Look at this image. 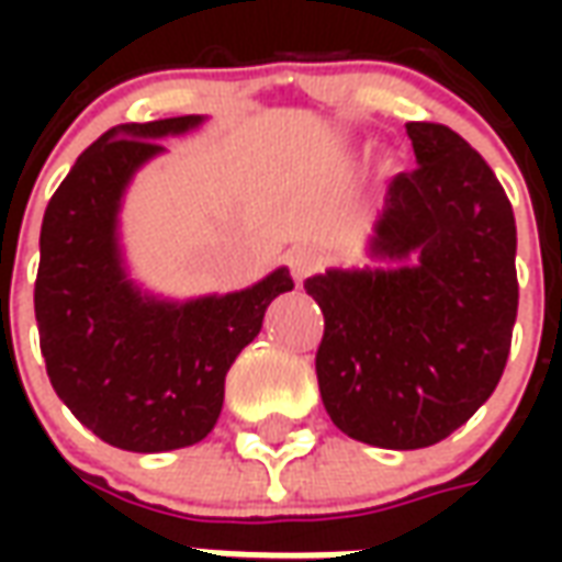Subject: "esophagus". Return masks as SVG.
I'll return each mask as SVG.
<instances>
[{
  "label": "esophagus",
  "instance_id": "esophagus-1",
  "mask_svg": "<svg viewBox=\"0 0 562 562\" xmlns=\"http://www.w3.org/2000/svg\"><path fill=\"white\" fill-rule=\"evenodd\" d=\"M316 268H318L316 249H310V246H294L292 252H289V270H292V277L297 282H304Z\"/></svg>",
  "mask_w": 562,
  "mask_h": 562
}]
</instances>
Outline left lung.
Returning a JSON list of instances; mask_svg holds the SVG:
<instances>
[{
	"instance_id": "1",
	"label": "left lung",
	"mask_w": 562,
	"mask_h": 562,
	"mask_svg": "<svg viewBox=\"0 0 562 562\" xmlns=\"http://www.w3.org/2000/svg\"><path fill=\"white\" fill-rule=\"evenodd\" d=\"M370 237L389 268L304 282L325 316L316 376L330 422L376 448L436 446L494 394L518 316L515 213L491 165L439 123H406Z\"/></svg>"
}]
</instances>
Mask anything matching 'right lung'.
I'll use <instances>...</instances> for the list:
<instances>
[{
	"label": "right lung",
	"mask_w": 562,
	"mask_h": 562,
	"mask_svg": "<svg viewBox=\"0 0 562 562\" xmlns=\"http://www.w3.org/2000/svg\"><path fill=\"white\" fill-rule=\"evenodd\" d=\"M204 116L126 123L80 153L44 210L35 322L50 385L83 427L126 451H171L213 430L225 373L256 340L270 301L292 292L280 268L252 289L161 301L128 280L116 237L126 186L165 135Z\"/></svg>",
	"instance_id": "obj_1"
}]
</instances>
